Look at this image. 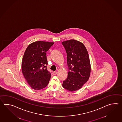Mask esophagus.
Masks as SVG:
<instances>
[{"instance_id": "1", "label": "esophagus", "mask_w": 122, "mask_h": 122, "mask_svg": "<svg viewBox=\"0 0 122 122\" xmlns=\"http://www.w3.org/2000/svg\"><path fill=\"white\" fill-rule=\"evenodd\" d=\"M57 73V71H54V72H53L52 73V74H53V75H56V74Z\"/></svg>"}]
</instances>
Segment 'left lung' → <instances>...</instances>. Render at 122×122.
<instances>
[{"label": "left lung", "mask_w": 122, "mask_h": 122, "mask_svg": "<svg viewBox=\"0 0 122 122\" xmlns=\"http://www.w3.org/2000/svg\"><path fill=\"white\" fill-rule=\"evenodd\" d=\"M67 53L68 76L63 81L65 89L74 92L81 88L89 78L91 65L87 49L79 41L71 39L62 42Z\"/></svg>", "instance_id": "left-lung-1"}]
</instances>
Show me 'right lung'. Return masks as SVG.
I'll use <instances>...</instances> for the list:
<instances>
[{"instance_id":"1","label":"right lung","mask_w":122,"mask_h":122,"mask_svg":"<svg viewBox=\"0 0 122 122\" xmlns=\"http://www.w3.org/2000/svg\"><path fill=\"white\" fill-rule=\"evenodd\" d=\"M53 44L37 41L29 45L25 51L22 62V72L33 89H42L49 84L51 74L47 68L46 51Z\"/></svg>"}]
</instances>
